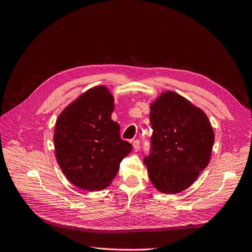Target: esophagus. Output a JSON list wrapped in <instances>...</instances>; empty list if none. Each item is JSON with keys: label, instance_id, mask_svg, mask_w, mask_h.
<instances>
[{"label": "esophagus", "instance_id": "obj_1", "mask_svg": "<svg viewBox=\"0 0 252 252\" xmlns=\"http://www.w3.org/2000/svg\"><path fill=\"white\" fill-rule=\"evenodd\" d=\"M132 146H133L134 151H139V150H140V148H141V143H140V141H139V140H135V141H133V143H132Z\"/></svg>", "mask_w": 252, "mask_h": 252}]
</instances>
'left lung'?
<instances>
[{
  "mask_svg": "<svg viewBox=\"0 0 252 252\" xmlns=\"http://www.w3.org/2000/svg\"><path fill=\"white\" fill-rule=\"evenodd\" d=\"M149 116L151 152L144 158L149 179L158 191L179 193L207 167L213 129L203 110L173 91L163 93L150 105Z\"/></svg>",
  "mask_w": 252,
  "mask_h": 252,
  "instance_id": "1",
  "label": "left lung"
}]
</instances>
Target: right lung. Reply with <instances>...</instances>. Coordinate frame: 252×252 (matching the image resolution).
Instances as JSON below:
<instances>
[{
	"mask_svg": "<svg viewBox=\"0 0 252 252\" xmlns=\"http://www.w3.org/2000/svg\"><path fill=\"white\" fill-rule=\"evenodd\" d=\"M114 98L108 88L96 86L61 112L55 128L56 158L65 177L87 191L110 185L120 163L131 152L111 120Z\"/></svg>",
	"mask_w": 252,
	"mask_h": 252,
	"instance_id": "add662e5",
	"label": "right lung"
}]
</instances>
